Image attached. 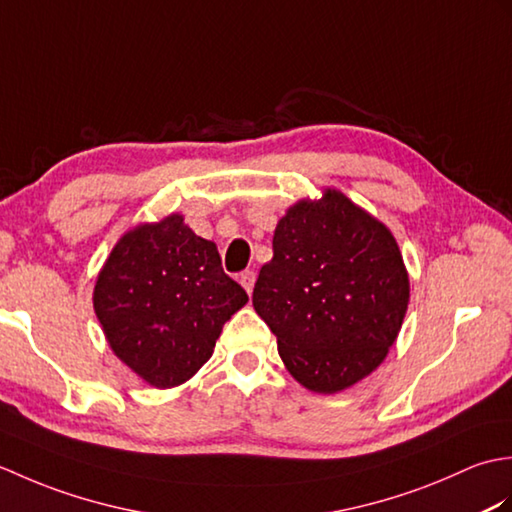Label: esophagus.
<instances>
[{
    "label": "esophagus",
    "mask_w": 512,
    "mask_h": 512,
    "mask_svg": "<svg viewBox=\"0 0 512 512\" xmlns=\"http://www.w3.org/2000/svg\"><path fill=\"white\" fill-rule=\"evenodd\" d=\"M255 279H257V275H255V270H244L242 275H239V284L244 286V290L248 292H253V288H255Z\"/></svg>",
    "instance_id": "esophagus-1"
}]
</instances>
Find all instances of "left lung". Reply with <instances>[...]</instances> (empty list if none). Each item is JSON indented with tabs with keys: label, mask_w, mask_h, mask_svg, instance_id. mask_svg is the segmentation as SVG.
<instances>
[{
	"label": "left lung",
	"mask_w": 512,
	"mask_h": 512,
	"mask_svg": "<svg viewBox=\"0 0 512 512\" xmlns=\"http://www.w3.org/2000/svg\"><path fill=\"white\" fill-rule=\"evenodd\" d=\"M253 306L292 378L314 394H339L372 374L396 343L409 273L383 222L345 193L323 189L277 222Z\"/></svg>",
	"instance_id": "left-lung-1"
}]
</instances>
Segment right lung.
I'll use <instances>...</instances> for the list:
<instances>
[{
    "label": "right lung",
    "instance_id": "add662e5",
    "mask_svg": "<svg viewBox=\"0 0 512 512\" xmlns=\"http://www.w3.org/2000/svg\"><path fill=\"white\" fill-rule=\"evenodd\" d=\"M92 301L112 352L147 385L171 389L209 361L248 295L222 270L217 246L171 213L118 239Z\"/></svg>",
    "mask_w": 512,
    "mask_h": 512
}]
</instances>
